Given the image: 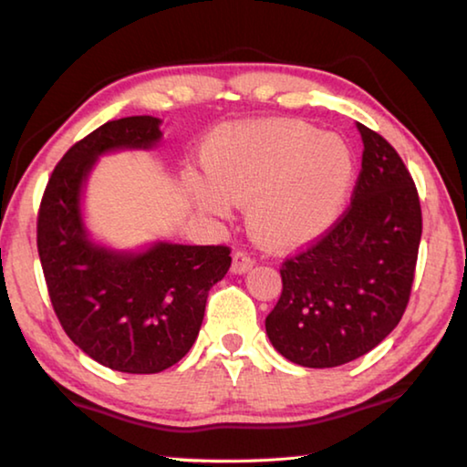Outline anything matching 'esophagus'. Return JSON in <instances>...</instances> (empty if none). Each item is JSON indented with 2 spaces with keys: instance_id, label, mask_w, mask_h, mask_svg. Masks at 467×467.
<instances>
[{
  "instance_id": "34e87169",
  "label": "esophagus",
  "mask_w": 467,
  "mask_h": 467,
  "mask_svg": "<svg viewBox=\"0 0 467 467\" xmlns=\"http://www.w3.org/2000/svg\"><path fill=\"white\" fill-rule=\"evenodd\" d=\"M253 264H255V262H253L247 251H234V255H233V272L234 274L249 272Z\"/></svg>"
}]
</instances>
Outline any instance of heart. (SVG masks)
<instances>
[{"label":"heart","mask_w":467,"mask_h":467,"mask_svg":"<svg viewBox=\"0 0 467 467\" xmlns=\"http://www.w3.org/2000/svg\"><path fill=\"white\" fill-rule=\"evenodd\" d=\"M210 179L192 175L197 203L226 216L247 205L253 234L270 247L309 243L337 218L352 183V156L342 140L288 119L218 130L205 146Z\"/></svg>","instance_id":"heart-1"}]
</instances>
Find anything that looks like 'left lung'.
<instances>
[{
	"label": "left lung",
	"mask_w": 467,
	"mask_h": 467,
	"mask_svg": "<svg viewBox=\"0 0 467 467\" xmlns=\"http://www.w3.org/2000/svg\"><path fill=\"white\" fill-rule=\"evenodd\" d=\"M362 169L352 200L326 233L284 259L282 295L265 331L300 367L346 365L391 334L412 292L422 210L395 148L358 123Z\"/></svg>",
	"instance_id": "1"
}]
</instances>
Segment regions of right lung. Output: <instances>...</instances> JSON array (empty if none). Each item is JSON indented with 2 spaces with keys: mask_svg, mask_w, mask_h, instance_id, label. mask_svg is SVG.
<instances>
[{
  "mask_svg": "<svg viewBox=\"0 0 467 467\" xmlns=\"http://www.w3.org/2000/svg\"><path fill=\"white\" fill-rule=\"evenodd\" d=\"M158 123L123 117L76 141L53 169L36 218L38 257L63 331L100 365L133 375L161 373L185 357L208 292L233 262L226 244L158 243L128 255L86 236L80 192L97 156L154 146Z\"/></svg>",
  "mask_w": 467,
  "mask_h": 467,
  "instance_id": "1",
  "label": "right lung"
}]
</instances>
